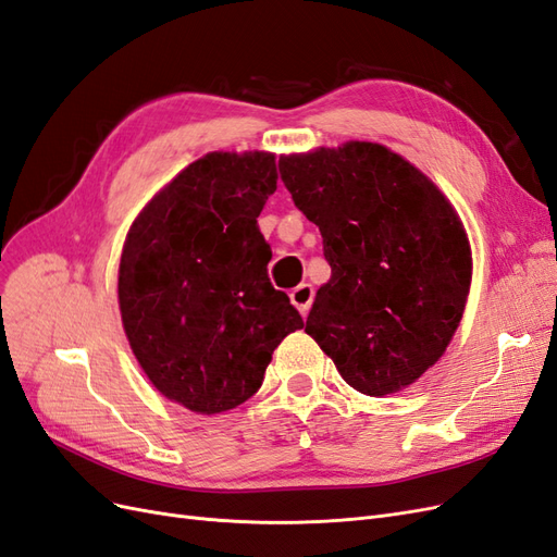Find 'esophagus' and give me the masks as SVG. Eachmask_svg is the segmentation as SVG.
Returning <instances> with one entry per match:
<instances>
[{"instance_id": "esophagus-1", "label": "esophagus", "mask_w": 557, "mask_h": 557, "mask_svg": "<svg viewBox=\"0 0 557 557\" xmlns=\"http://www.w3.org/2000/svg\"><path fill=\"white\" fill-rule=\"evenodd\" d=\"M313 285L311 283H299L297 288L290 293V301L299 309L301 315H307L313 305Z\"/></svg>"}]
</instances>
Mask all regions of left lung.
I'll return each mask as SVG.
<instances>
[{
  "instance_id": "left-lung-1",
  "label": "left lung",
  "mask_w": 557,
  "mask_h": 557,
  "mask_svg": "<svg viewBox=\"0 0 557 557\" xmlns=\"http://www.w3.org/2000/svg\"><path fill=\"white\" fill-rule=\"evenodd\" d=\"M278 172L332 269L307 332L358 393L411 385L444 356L465 311L471 250L458 213L379 144L285 156Z\"/></svg>"
}]
</instances>
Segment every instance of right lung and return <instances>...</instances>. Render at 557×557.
Here are the masks:
<instances>
[{"mask_svg":"<svg viewBox=\"0 0 557 557\" xmlns=\"http://www.w3.org/2000/svg\"><path fill=\"white\" fill-rule=\"evenodd\" d=\"M272 153H209L134 221L117 272L129 346L158 391L197 413L256 395L283 336L305 327L267 274L258 227L276 190Z\"/></svg>","mask_w":557,"mask_h":557,"instance_id":"add662e5","label":"right lung"}]
</instances>
